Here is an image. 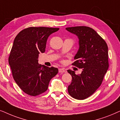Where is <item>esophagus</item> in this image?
Instances as JSON below:
<instances>
[{
	"mask_svg": "<svg viewBox=\"0 0 120 120\" xmlns=\"http://www.w3.org/2000/svg\"><path fill=\"white\" fill-rule=\"evenodd\" d=\"M65 71H65L64 68H59V73H63V72H65Z\"/></svg>",
	"mask_w": 120,
	"mask_h": 120,
	"instance_id": "obj_1",
	"label": "esophagus"
}]
</instances>
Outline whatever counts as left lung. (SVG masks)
<instances>
[{
    "label": "left lung",
    "instance_id": "left-lung-1",
    "mask_svg": "<svg viewBox=\"0 0 120 120\" xmlns=\"http://www.w3.org/2000/svg\"><path fill=\"white\" fill-rule=\"evenodd\" d=\"M66 30L79 38V49L72 65L82 68L79 75L68 70L72 76L68 92L73 98L83 100L92 95L101 85L109 68L108 47L104 40L92 28L76 26Z\"/></svg>",
    "mask_w": 120,
    "mask_h": 120
}]
</instances>
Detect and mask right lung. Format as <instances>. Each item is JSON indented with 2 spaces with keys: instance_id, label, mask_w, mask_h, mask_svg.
I'll list each match as a JSON object with an SVG mask.
<instances>
[{
  "instance_id": "right-lung-1",
  "label": "right lung",
  "mask_w": 120,
  "mask_h": 120,
  "mask_svg": "<svg viewBox=\"0 0 120 120\" xmlns=\"http://www.w3.org/2000/svg\"><path fill=\"white\" fill-rule=\"evenodd\" d=\"M59 28L28 27L14 39L9 63L14 80L23 92L36 96L48 89L50 79L58 73L57 68L38 64L39 53L45 52L48 38Z\"/></svg>"
}]
</instances>
